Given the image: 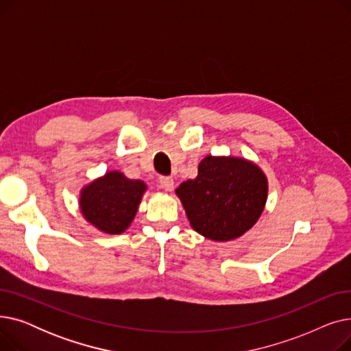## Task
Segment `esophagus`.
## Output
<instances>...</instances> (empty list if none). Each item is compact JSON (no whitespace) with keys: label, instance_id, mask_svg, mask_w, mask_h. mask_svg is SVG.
Listing matches in <instances>:
<instances>
[{"label":"esophagus","instance_id":"obj_1","mask_svg":"<svg viewBox=\"0 0 351 351\" xmlns=\"http://www.w3.org/2000/svg\"><path fill=\"white\" fill-rule=\"evenodd\" d=\"M159 186H160L162 189H165V191L171 192V191L173 189V186H175V182H173V179L169 178V176H160V178H159Z\"/></svg>","mask_w":351,"mask_h":351}]
</instances>
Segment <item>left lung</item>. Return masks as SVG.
I'll return each instance as SVG.
<instances>
[{"label":"left lung","mask_w":351,"mask_h":351,"mask_svg":"<svg viewBox=\"0 0 351 351\" xmlns=\"http://www.w3.org/2000/svg\"><path fill=\"white\" fill-rule=\"evenodd\" d=\"M267 178L256 163L208 155L197 176L175 191L191 226L215 242L241 237L259 220L267 200Z\"/></svg>","instance_id":"1"}]
</instances>
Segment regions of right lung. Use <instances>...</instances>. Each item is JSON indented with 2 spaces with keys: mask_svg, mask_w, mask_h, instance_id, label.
<instances>
[{
  "mask_svg": "<svg viewBox=\"0 0 351 351\" xmlns=\"http://www.w3.org/2000/svg\"><path fill=\"white\" fill-rule=\"evenodd\" d=\"M146 183L109 171L82 188L80 209L86 222L108 234L123 233L138 212Z\"/></svg>",
  "mask_w": 351,
  "mask_h": 351,
  "instance_id": "add662e5",
  "label": "right lung"
}]
</instances>
